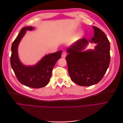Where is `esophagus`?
Segmentation results:
<instances>
[{
	"instance_id": "esophagus-1",
	"label": "esophagus",
	"mask_w": 123,
	"mask_h": 123,
	"mask_svg": "<svg viewBox=\"0 0 123 123\" xmlns=\"http://www.w3.org/2000/svg\"><path fill=\"white\" fill-rule=\"evenodd\" d=\"M62 57H65L66 56V53L65 52V51H63L62 53Z\"/></svg>"
}]
</instances>
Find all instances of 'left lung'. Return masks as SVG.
<instances>
[{
	"label": "left lung",
	"mask_w": 123,
	"mask_h": 123,
	"mask_svg": "<svg viewBox=\"0 0 123 123\" xmlns=\"http://www.w3.org/2000/svg\"><path fill=\"white\" fill-rule=\"evenodd\" d=\"M94 37L91 40L80 39L67 49L66 60L72 80L81 86L98 84L105 75L110 62V42L101 30L93 27ZM91 41L97 43L94 50L82 51Z\"/></svg>",
	"instance_id": "1"
}]
</instances>
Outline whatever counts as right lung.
Wrapping results in <instances>:
<instances>
[{"label":"right lung","instance_id":"1","mask_svg":"<svg viewBox=\"0 0 123 123\" xmlns=\"http://www.w3.org/2000/svg\"><path fill=\"white\" fill-rule=\"evenodd\" d=\"M33 29V27H28L21 30L12 44L10 62L18 80L21 84L29 87L40 88L46 86L49 83L52 70L56 62L61 58L62 51L46 55L35 66L23 65L18 58V46L26 31Z\"/></svg>","mask_w":123,"mask_h":123}]
</instances>
